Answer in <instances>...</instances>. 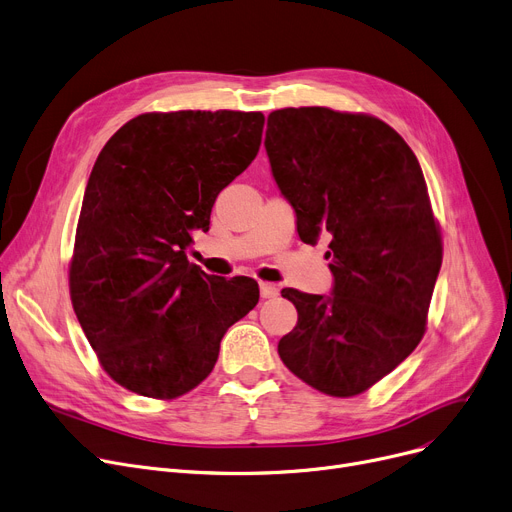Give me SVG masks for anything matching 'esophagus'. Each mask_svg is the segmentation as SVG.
<instances>
[{
	"label": "esophagus",
	"mask_w": 512,
	"mask_h": 512,
	"mask_svg": "<svg viewBox=\"0 0 512 512\" xmlns=\"http://www.w3.org/2000/svg\"><path fill=\"white\" fill-rule=\"evenodd\" d=\"M279 293L277 285L273 283H260V295L266 299V297H275Z\"/></svg>",
	"instance_id": "obj_1"
}]
</instances>
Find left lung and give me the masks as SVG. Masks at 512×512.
Listing matches in <instances>:
<instances>
[{"label":"left lung","instance_id":"8db88e82","mask_svg":"<svg viewBox=\"0 0 512 512\" xmlns=\"http://www.w3.org/2000/svg\"><path fill=\"white\" fill-rule=\"evenodd\" d=\"M266 155L297 233L330 237V297L283 289L297 324L283 364L330 397H355L422 341L442 264V235L422 167L382 119L328 107L268 115Z\"/></svg>","mask_w":512,"mask_h":512}]
</instances>
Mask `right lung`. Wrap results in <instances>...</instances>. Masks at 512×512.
<instances>
[{"label":"right lung","instance_id":"add662e5","mask_svg":"<svg viewBox=\"0 0 512 512\" xmlns=\"http://www.w3.org/2000/svg\"><path fill=\"white\" fill-rule=\"evenodd\" d=\"M262 128L260 111H150L119 128L90 171L70 297L101 368L136 395L190 393L213 372L225 330L258 304L254 279L206 275L186 248L258 155Z\"/></svg>","mask_w":512,"mask_h":512}]
</instances>
